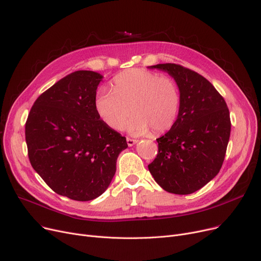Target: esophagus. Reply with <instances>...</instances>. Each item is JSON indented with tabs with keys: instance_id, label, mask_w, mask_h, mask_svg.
<instances>
[{
	"instance_id": "34e87169",
	"label": "esophagus",
	"mask_w": 261,
	"mask_h": 261,
	"mask_svg": "<svg viewBox=\"0 0 261 261\" xmlns=\"http://www.w3.org/2000/svg\"><path fill=\"white\" fill-rule=\"evenodd\" d=\"M126 142H127L128 146H133V145H135L138 141H137V140H134V139H129V138H127V139H126Z\"/></svg>"
}]
</instances>
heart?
Listing matches in <instances>:
<instances>
[{
    "mask_svg": "<svg viewBox=\"0 0 261 261\" xmlns=\"http://www.w3.org/2000/svg\"><path fill=\"white\" fill-rule=\"evenodd\" d=\"M179 91L167 76L144 69H132L114 79V90L101 87L95 97V110L104 123L115 129L127 125L133 136L151 130L158 134L171 127L179 109Z\"/></svg>",
    "mask_w": 261,
    "mask_h": 261,
    "instance_id": "b5f03b06",
    "label": "heart"
}]
</instances>
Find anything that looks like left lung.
Here are the masks:
<instances>
[{
    "label": "left lung",
    "mask_w": 261,
    "mask_h": 261,
    "mask_svg": "<svg viewBox=\"0 0 261 261\" xmlns=\"http://www.w3.org/2000/svg\"><path fill=\"white\" fill-rule=\"evenodd\" d=\"M147 68L167 72L180 94L177 119L157 139L158 155L148 170L164 191L192 194L222 166L231 134L228 109L213 84L196 71L173 63Z\"/></svg>",
    "instance_id": "left-lung-1"
}]
</instances>
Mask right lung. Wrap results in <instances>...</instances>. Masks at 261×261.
<instances>
[{"label": "right lung", "instance_id": "right-lung-1", "mask_svg": "<svg viewBox=\"0 0 261 261\" xmlns=\"http://www.w3.org/2000/svg\"><path fill=\"white\" fill-rule=\"evenodd\" d=\"M99 72L74 71L43 93L25 125L28 157L54 192L89 201L110 187L126 138L107 126L95 110Z\"/></svg>", "mask_w": 261, "mask_h": 261}]
</instances>
